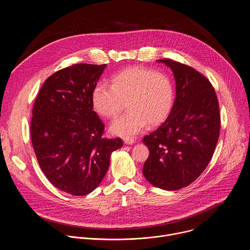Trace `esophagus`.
Returning a JSON list of instances; mask_svg holds the SVG:
<instances>
[{"label":"esophagus","instance_id":"esophagus-1","mask_svg":"<svg viewBox=\"0 0 250 250\" xmlns=\"http://www.w3.org/2000/svg\"><path fill=\"white\" fill-rule=\"evenodd\" d=\"M124 141H125V145H132V144H134V139L131 138V137H125Z\"/></svg>","mask_w":250,"mask_h":250}]
</instances>
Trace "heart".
<instances>
[{"instance_id": "b5f03b06", "label": "heart", "mask_w": 250, "mask_h": 250, "mask_svg": "<svg viewBox=\"0 0 250 250\" xmlns=\"http://www.w3.org/2000/svg\"><path fill=\"white\" fill-rule=\"evenodd\" d=\"M174 100V86L167 75L139 66L121 71L112 78V85L98 83L91 95L94 111L103 118H115L126 103L129 110L110 126L112 133L124 137L137 134L147 123L164 122Z\"/></svg>"}]
</instances>
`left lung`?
Listing matches in <instances>:
<instances>
[{
    "label": "left lung",
    "instance_id": "8db88e82",
    "mask_svg": "<svg viewBox=\"0 0 250 250\" xmlns=\"http://www.w3.org/2000/svg\"><path fill=\"white\" fill-rule=\"evenodd\" d=\"M171 68L176 98L166 121L142 139L149 156L142 173L153 186L182 189L206 169L218 144L220 105L208 79L196 69L169 58L160 59Z\"/></svg>",
    "mask_w": 250,
    "mask_h": 250
}]
</instances>
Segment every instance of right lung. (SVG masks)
<instances>
[{"label": "right lung", "mask_w": 250, "mask_h": 250, "mask_svg": "<svg viewBox=\"0 0 250 250\" xmlns=\"http://www.w3.org/2000/svg\"><path fill=\"white\" fill-rule=\"evenodd\" d=\"M105 64H73L49 76L35 99L31 142L39 164L57 189L84 196L102 182L122 138L102 137L104 125L91 101Z\"/></svg>", "instance_id": "add662e5"}]
</instances>
